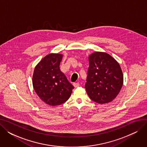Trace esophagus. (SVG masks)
Masks as SVG:
<instances>
[{
  "label": "esophagus",
  "mask_w": 147,
  "mask_h": 147,
  "mask_svg": "<svg viewBox=\"0 0 147 147\" xmlns=\"http://www.w3.org/2000/svg\"><path fill=\"white\" fill-rule=\"evenodd\" d=\"M73 86H74V88H78L80 86V83L79 82H77V83H73Z\"/></svg>",
  "instance_id": "esophagus-1"
}]
</instances>
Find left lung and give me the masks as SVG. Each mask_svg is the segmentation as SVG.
<instances>
[{
	"mask_svg": "<svg viewBox=\"0 0 147 147\" xmlns=\"http://www.w3.org/2000/svg\"><path fill=\"white\" fill-rule=\"evenodd\" d=\"M86 90L89 98L98 104L113 101L123 83L120 66L109 54L96 52L89 57Z\"/></svg>",
	"mask_w": 147,
	"mask_h": 147,
	"instance_id": "obj_1",
	"label": "left lung"
}]
</instances>
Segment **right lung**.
<instances>
[{
  "label": "right lung",
  "mask_w": 147,
  "mask_h": 147,
  "mask_svg": "<svg viewBox=\"0 0 147 147\" xmlns=\"http://www.w3.org/2000/svg\"><path fill=\"white\" fill-rule=\"evenodd\" d=\"M63 55L50 53L36 66L33 85L37 95L49 105L64 103L70 96L74 86L60 70Z\"/></svg>",
  "instance_id": "1"
}]
</instances>
